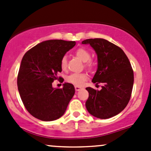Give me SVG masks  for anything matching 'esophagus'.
Wrapping results in <instances>:
<instances>
[{"instance_id": "obj_1", "label": "esophagus", "mask_w": 151, "mask_h": 151, "mask_svg": "<svg viewBox=\"0 0 151 151\" xmlns=\"http://www.w3.org/2000/svg\"><path fill=\"white\" fill-rule=\"evenodd\" d=\"M82 89V87H81V86H75V89H76V91H79L80 90V89Z\"/></svg>"}]
</instances>
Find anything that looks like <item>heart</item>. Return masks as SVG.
Returning a JSON list of instances; mask_svg holds the SVG:
<instances>
[{
    "label": "heart",
    "mask_w": 151,
    "mask_h": 151,
    "mask_svg": "<svg viewBox=\"0 0 151 151\" xmlns=\"http://www.w3.org/2000/svg\"><path fill=\"white\" fill-rule=\"evenodd\" d=\"M76 55L79 59L83 62H86V65L88 68H90L91 64L88 62L91 58V54L86 49L83 48H78L76 51ZM61 68L63 70H66L67 68V59L66 57H63L61 60ZM87 76L84 73H73L70 76H69L67 78V81L68 82L73 84L77 85V86H81L83 83V82L86 80Z\"/></svg>",
    "instance_id": "1"
}]
</instances>
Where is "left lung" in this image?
Instances as JSON below:
<instances>
[{"label": "left lung", "instance_id": "1", "mask_svg": "<svg viewBox=\"0 0 151 151\" xmlns=\"http://www.w3.org/2000/svg\"><path fill=\"white\" fill-rule=\"evenodd\" d=\"M98 58V68L92 81L102 83L101 90L86 87L89 98L86 108L90 114L108 119L121 112L127 106L134 85V72L123 50L104 39H88Z\"/></svg>", "mask_w": 151, "mask_h": 151}]
</instances>
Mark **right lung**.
<instances>
[{
  "label": "right lung",
  "mask_w": 151,
  "mask_h": 151,
  "mask_svg": "<svg viewBox=\"0 0 151 151\" xmlns=\"http://www.w3.org/2000/svg\"><path fill=\"white\" fill-rule=\"evenodd\" d=\"M76 45L75 41H43L25 53L17 76V87L27 111L42 121L60 118L75 94L72 83L53 88L52 83L62 72L61 60Z\"/></svg>",
  "instance_id": "add662e5"
}]
</instances>
